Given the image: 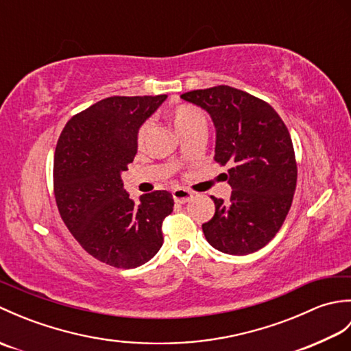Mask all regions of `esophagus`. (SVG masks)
<instances>
[{
    "label": "esophagus",
    "instance_id": "obj_1",
    "mask_svg": "<svg viewBox=\"0 0 351 351\" xmlns=\"http://www.w3.org/2000/svg\"><path fill=\"white\" fill-rule=\"evenodd\" d=\"M171 196H173L175 202H178V204H185V202H189V200L193 197V193H191L190 190H187V189L178 187V189H175L173 191H171Z\"/></svg>",
    "mask_w": 351,
    "mask_h": 351
}]
</instances>
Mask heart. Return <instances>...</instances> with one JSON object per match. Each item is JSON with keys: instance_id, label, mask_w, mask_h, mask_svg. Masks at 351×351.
Segmentation results:
<instances>
[{"instance_id": "heart-1", "label": "heart", "mask_w": 351, "mask_h": 351, "mask_svg": "<svg viewBox=\"0 0 351 351\" xmlns=\"http://www.w3.org/2000/svg\"><path fill=\"white\" fill-rule=\"evenodd\" d=\"M170 116H171V122H173L178 132L187 130L190 126H195L197 123H205L204 114L200 113V110H197L193 106H189V104H180V106H176L173 110H171ZM146 132H147V123H145L138 130V134H137L138 143H143Z\"/></svg>"}]
</instances>
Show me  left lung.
<instances>
[{
  "instance_id": "1",
  "label": "left lung",
  "mask_w": 351,
  "mask_h": 351,
  "mask_svg": "<svg viewBox=\"0 0 351 351\" xmlns=\"http://www.w3.org/2000/svg\"><path fill=\"white\" fill-rule=\"evenodd\" d=\"M181 98L204 108L215 128L214 160L230 164L229 202L211 196L214 217L202 225L206 241L228 255H247L271 241L293 204L297 164L280 116L265 101L229 86Z\"/></svg>"
}]
</instances>
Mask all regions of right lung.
<instances>
[{"label":"right lung","mask_w":351,"mask_h":351,"mask_svg":"<svg viewBox=\"0 0 351 351\" xmlns=\"http://www.w3.org/2000/svg\"><path fill=\"white\" fill-rule=\"evenodd\" d=\"M167 95L111 96L66 123L54 155L58 213L73 238L101 263L136 268L162 245V220L173 211L166 190L134 202L122 171L137 154L140 126Z\"/></svg>","instance_id":"add662e5"}]
</instances>
